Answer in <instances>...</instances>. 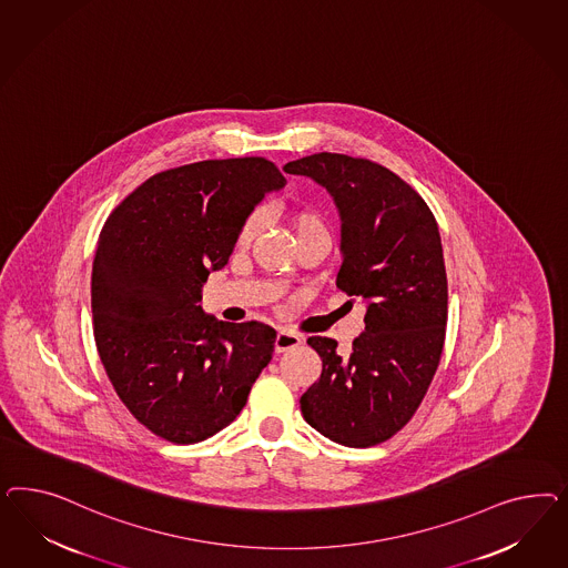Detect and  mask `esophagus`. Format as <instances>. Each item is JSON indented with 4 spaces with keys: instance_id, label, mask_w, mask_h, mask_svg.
<instances>
[{
    "instance_id": "1",
    "label": "esophagus",
    "mask_w": 568,
    "mask_h": 568,
    "mask_svg": "<svg viewBox=\"0 0 568 568\" xmlns=\"http://www.w3.org/2000/svg\"><path fill=\"white\" fill-rule=\"evenodd\" d=\"M302 344V339L292 333V331H285V328H281L278 333H276L275 337V352L276 354H283V352H290L293 347H297V345Z\"/></svg>"
}]
</instances>
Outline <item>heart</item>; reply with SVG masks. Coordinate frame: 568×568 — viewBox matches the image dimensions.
Returning a JSON list of instances; mask_svg holds the SVG:
<instances>
[{
    "mask_svg": "<svg viewBox=\"0 0 568 568\" xmlns=\"http://www.w3.org/2000/svg\"><path fill=\"white\" fill-rule=\"evenodd\" d=\"M290 224H292L297 240L306 237L310 233H316V231H327L325 219L316 210H310V207H302V210L292 212L290 214ZM260 226H262V212L256 210L241 224L240 233H237V245L240 247H247L252 241L256 240Z\"/></svg>",
    "mask_w": 568,
    "mask_h": 568,
    "instance_id": "obj_1",
    "label": "heart"
}]
</instances>
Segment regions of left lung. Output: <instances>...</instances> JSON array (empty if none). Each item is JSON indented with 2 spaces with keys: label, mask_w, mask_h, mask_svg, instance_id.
Wrapping results in <instances>:
<instances>
[{
  "label": "left lung",
  "mask_w": 568,
  "mask_h": 568,
  "mask_svg": "<svg viewBox=\"0 0 568 568\" xmlns=\"http://www.w3.org/2000/svg\"><path fill=\"white\" fill-rule=\"evenodd\" d=\"M333 195L342 216L337 287L366 304L349 356L308 337L323 361L302 396L310 427L347 447L377 446L402 429L429 389L446 342L447 276L435 216L425 200L377 162L344 154L285 164Z\"/></svg>",
  "instance_id": "1"
}]
</instances>
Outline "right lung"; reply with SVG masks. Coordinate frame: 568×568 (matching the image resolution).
Here are the masks:
<instances>
[{
    "label": "right lung",
    "mask_w": 568,
    "mask_h": 568,
    "mask_svg": "<svg viewBox=\"0 0 568 568\" xmlns=\"http://www.w3.org/2000/svg\"><path fill=\"white\" fill-rule=\"evenodd\" d=\"M285 176L266 158L204 160L158 172L103 224L93 273V335L122 404L172 444L231 425L273 358L275 328L223 323L197 302L241 224Z\"/></svg>",
    "instance_id": "add662e5"
}]
</instances>
